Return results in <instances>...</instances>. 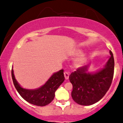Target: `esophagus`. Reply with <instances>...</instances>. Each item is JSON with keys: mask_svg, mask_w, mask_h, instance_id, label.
<instances>
[{"mask_svg": "<svg viewBox=\"0 0 123 123\" xmlns=\"http://www.w3.org/2000/svg\"><path fill=\"white\" fill-rule=\"evenodd\" d=\"M64 77H65V79L68 80L69 77V73L67 72V71H65V72L64 73Z\"/></svg>", "mask_w": 123, "mask_h": 123, "instance_id": "esophagus-1", "label": "esophagus"}]
</instances>
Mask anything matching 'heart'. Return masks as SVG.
<instances>
[{
	"label": "heart",
	"instance_id": "b5f03b06",
	"mask_svg": "<svg viewBox=\"0 0 123 123\" xmlns=\"http://www.w3.org/2000/svg\"><path fill=\"white\" fill-rule=\"evenodd\" d=\"M84 62V58H83V56H80V57L77 58L76 60H75V63H76V65L78 66L82 65Z\"/></svg>",
	"mask_w": 123,
	"mask_h": 123
}]
</instances>
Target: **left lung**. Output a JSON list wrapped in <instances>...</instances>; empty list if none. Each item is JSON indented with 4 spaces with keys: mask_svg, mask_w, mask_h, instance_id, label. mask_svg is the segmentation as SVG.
Wrapping results in <instances>:
<instances>
[{
    "mask_svg": "<svg viewBox=\"0 0 123 123\" xmlns=\"http://www.w3.org/2000/svg\"><path fill=\"white\" fill-rule=\"evenodd\" d=\"M103 69L94 74L87 73L88 65L77 68L70 75L73 85L71 96L74 101L82 105H90L98 102L108 91L112 84L114 70L112 52Z\"/></svg>",
    "mask_w": 123,
    "mask_h": 123,
    "instance_id": "1",
    "label": "left lung"
}]
</instances>
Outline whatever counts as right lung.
<instances>
[{"instance_id": "1", "label": "right lung", "mask_w": 123, "mask_h": 123, "mask_svg": "<svg viewBox=\"0 0 123 123\" xmlns=\"http://www.w3.org/2000/svg\"><path fill=\"white\" fill-rule=\"evenodd\" d=\"M64 70L54 73L44 85L36 90H27L20 86L15 78L14 70L11 69L13 83L20 95L28 102L37 106H45L53 100L55 92L65 80Z\"/></svg>"}]
</instances>
